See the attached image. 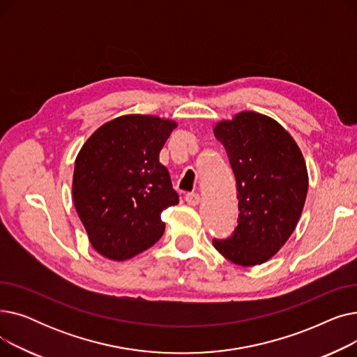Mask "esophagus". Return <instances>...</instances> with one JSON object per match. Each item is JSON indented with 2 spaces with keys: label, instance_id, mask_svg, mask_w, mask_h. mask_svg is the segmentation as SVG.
Masks as SVG:
<instances>
[{
  "label": "esophagus",
  "instance_id": "34e87169",
  "mask_svg": "<svg viewBox=\"0 0 357 357\" xmlns=\"http://www.w3.org/2000/svg\"><path fill=\"white\" fill-rule=\"evenodd\" d=\"M185 201L188 205H192V207H195V205L199 204L201 198H199V194H197V192H188L185 195Z\"/></svg>",
  "mask_w": 357,
  "mask_h": 357
}]
</instances>
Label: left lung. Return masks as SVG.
Listing matches in <instances>:
<instances>
[{
  "label": "left lung",
  "instance_id": "8db88e82",
  "mask_svg": "<svg viewBox=\"0 0 357 357\" xmlns=\"http://www.w3.org/2000/svg\"><path fill=\"white\" fill-rule=\"evenodd\" d=\"M214 135L233 169L240 213L231 236L213 245L236 265H260L285 245L301 217L308 191L303 153L282 126L253 111L220 121Z\"/></svg>",
  "mask_w": 357,
  "mask_h": 357
}]
</instances>
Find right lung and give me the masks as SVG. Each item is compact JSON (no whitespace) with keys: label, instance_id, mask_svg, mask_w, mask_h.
Segmentation results:
<instances>
[{"label":"right lung","instance_id":"obj_1","mask_svg":"<svg viewBox=\"0 0 357 357\" xmlns=\"http://www.w3.org/2000/svg\"><path fill=\"white\" fill-rule=\"evenodd\" d=\"M176 124L123 116L101 126L75 160L73 202L92 248L127 260L162 237L163 210L179 202L159 153Z\"/></svg>","mask_w":357,"mask_h":357}]
</instances>
